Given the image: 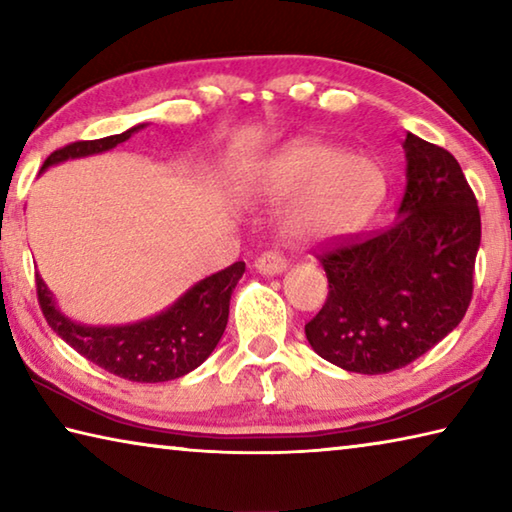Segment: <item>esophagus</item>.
I'll return each instance as SVG.
<instances>
[{
  "instance_id": "esophagus-1",
  "label": "esophagus",
  "mask_w": 512,
  "mask_h": 512,
  "mask_svg": "<svg viewBox=\"0 0 512 512\" xmlns=\"http://www.w3.org/2000/svg\"><path fill=\"white\" fill-rule=\"evenodd\" d=\"M255 268L264 275H277L287 268V257L277 253V250H266V253H262L255 259Z\"/></svg>"
}]
</instances>
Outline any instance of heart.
I'll return each mask as SVG.
<instances>
[{"label":"heart","instance_id":"1","mask_svg":"<svg viewBox=\"0 0 512 512\" xmlns=\"http://www.w3.org/2000/svg\"><path fill=\"white\" fill-rule=\"evenodd\" d=\"M250 189L273 201L298 193L284 214V230L296 239H329L354 230L377 210L386 173L368 153L305 140L259 164Z\"/></svg>","mask_w":512,"mask_h":512}]
</instances>
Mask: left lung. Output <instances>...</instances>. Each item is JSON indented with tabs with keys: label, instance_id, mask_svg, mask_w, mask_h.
<instances>
[{
	"label": "left lung",
	"instance_id": "8db88e82",
	"mask_svg": "<svg viewBox=\"0 0 512 512\" xmlns=\"http://www.w3.org/2000/svg\"><path fill=\"white\" fill-rule=\"evenodd\" d=\"M400 216L314 250L329 293L305 325L311 348L361 375L400 370L461 323L474 291L481 214L461 164L406 133Z\"/></svg>",
	"mask_w": 512,
	"mask_h": 512
}]
</instances>
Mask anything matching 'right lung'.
Wrapping results in <instances>:
<instances>
[{
	"label": "right lung",
	"mask_w": 512,
	"mask_h": 512,
	"mask_svg": "<svg viewBox=\"0 0 512 512\" xmlns=\"http://www.w3.org/2000/svg\"><path fill=\"white\" fill-rule=\"evenodd\" d=\"M137 128L142 126H135L121 135L101 137V140L67 144L51 153L42 169L69 158L108 151L112 146L126 142ZM244 271V262L230 264L223 271L194 284L183 298L173 302L162 314L121 327H88L65 318L56 309V302L40 275H36V291L49 327L94 366L128 381L158 384V381L187 375L210 357L228 325L230 296Z\"/></svg>",
	"instance_id": "1"
}]
</instances>
